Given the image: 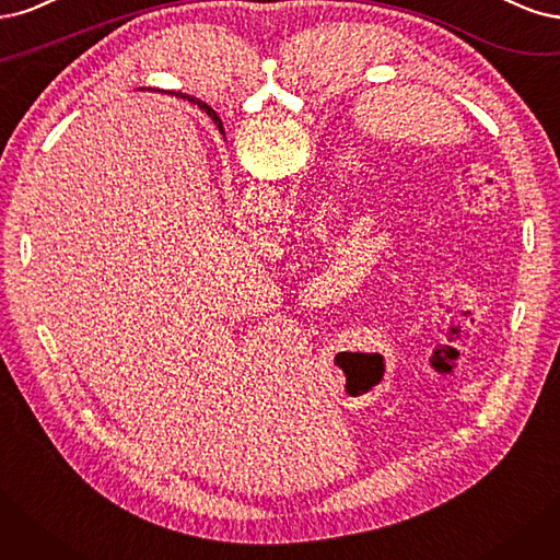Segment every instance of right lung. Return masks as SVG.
<instances>
[{"label":"right lung","instance_id":"obj_1","mask_svg":"<svg viewBox=\"0 0 560 560\" xmlns=\"http://www.w3.org/2000/svg\"><path fill=\"white\" fill-rule=\"evenodd\" d=\"M178 97H182V100H188L190 104H195L197 106V109H202L213 122H215V128H219L221 132H223V122H221V118H219V114H215L213 109H211V106L207 104V102H202V100H197V97H190V95H178Z\"/></svg>","mask_w":560,"mask_h":560}]
</instances>
